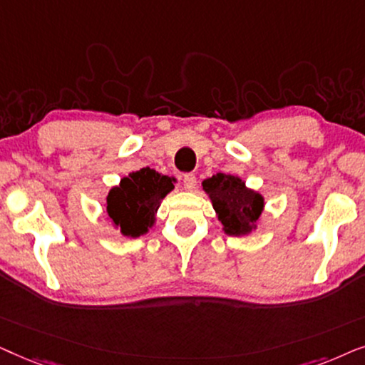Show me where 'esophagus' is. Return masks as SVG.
Masks as SVG:
<instances>
[{"label": "esophagus", "mask_w": 365, "mask_h": 365, "mask_svg": "<svg viewBox=\"0 0 365 365\" xmlns=\"http://www.w3.org/2000/svg\"><path fill=\"white\" fill-rule=\"evenodd\" d=\"M183 187L187 188V190H193V188L197 187V177L193 173H185L183 175Z\"/></svg>", "instance_id": "1"}]
</instances>
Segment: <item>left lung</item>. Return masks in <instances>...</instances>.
I'll use <instances>...</instances> for the list:
<instances>
[{"mask_svg": "<svg viewBox=\"0 0 365 365\" xmlns=\"http://www.w3.org/2000/svg\"><path fill=\"white\" fill-rule=\"evenodd\" d=\"M203 188L210 195L218 220L230 235H245L259 220L264 198L252 192L239 177L217 173L203 182Z\"/></svg>", "mask_w": 365, "mask_h": 365, "instance_id": "8db88e82", "label": "left lung"}]
</instances>
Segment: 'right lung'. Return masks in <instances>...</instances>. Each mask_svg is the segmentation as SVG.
<instances>
[{"label": "right lung", "mask_w": 365, "mask_h": 365, "mask_svg": "<svg viewBox=\"0 0 365 365\" xmlns=\"http://www.w3.org/2000/svg\"><path fill=\"white\" fill-rule=\"evenodd\" d=\"M173 188V178L145 167L130 173L106 197V215L126 237H140L152 227L155 212Z\"/></svg>", "instance_id": "1"}]
</instances>
